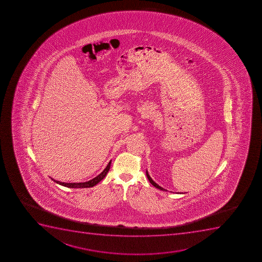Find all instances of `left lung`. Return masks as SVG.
Instances as JSON below:
<instances>
[{
  "label": "left lung",
  "instance_id": "left-lung-1",
  "mask_svg": "<svg viewBox=\"0 0 262 262\" xmlns=\"http://www.w3.org/2000/svg\"><path fill=\"white\" fill-rule=\"evenodd\" d=\"M146 175H147V178H148V180H149V182H150L152 185H154V186L157 188V189H161V190H166V189H163L162 187L159 186L158 184H156V182L154 181L153 179H151L150 176H149V174H148V171H146Z\"/></svg>",
  "mask_w": 262,
  "mask_h": 262
}]
</instances>
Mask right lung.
<instances>
[{
	"label": "right lung",
	"mask_w": 262,
	"mask_h": 262,
	"mask_svg": "<svg viewBox=\"0 0 262 262\" xmlns=\"http://www.w3.org/2000/svg\"><path fill=\"white\" fill-rule=\"evenodd\" d=\"M110 166H111V161H109V163L107 164L106 168L104 169L103 171H101L98 176L94 178L93 179H91L90 181L84 182V183H63V182L55 180L54 179H51L54 180L56 184H60L62 186L68 187V188H90V187L95 186L96 184H98L99 182L101 181L105 178V176L108 172Z\"/></svg>",
	"instance_id": "1"
}]
</instances>
